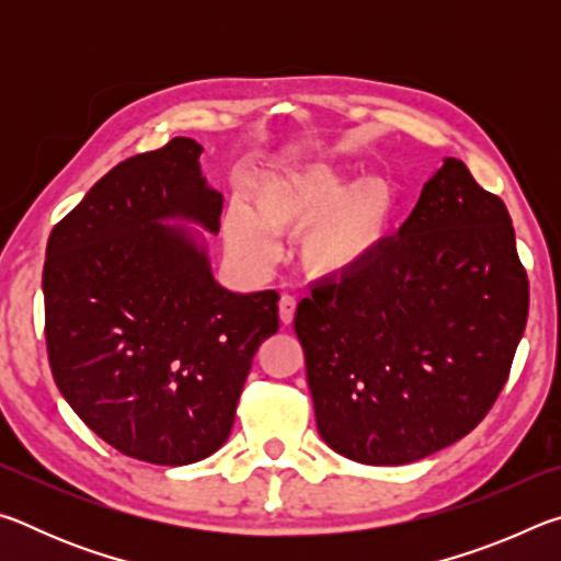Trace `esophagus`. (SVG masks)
I'll return each instance as SVG.
<instances>
[{
    "label": "esophagus",
    "mask_w": 561,
    "mask_h": 561,
    "mask_svg": "<svg viewBox=\"0 0 561 561\" xmlns=\"http://www.w3.org/2000/svg\"><path fill=\"white\" fill-rule=\"evenodd\" d=\"M294 311H297V299L289 297V294H284V297L279 299V319H282V324H291Z\"/></svg>",
    "instance_id": "obj_1"
}]
</instances>
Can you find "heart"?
I'll return each instance as SVG.
<instances>
[{
	"label": "heart",
	"mask_w": 561,
	"mask_h": 561,
	"mask_svg": "<svg viewBox=\"0 0 561 561\" xmlns=\"http://www.w3.org/2000/svg\"><path fill=\"white\" fill-rule=\"evenodd\" d=\"M252 211L225 215V242L234 257L264 264L277 252L274 234L301 232V264L314 277H348L381 250L396 215L388 180L348 173L327 160H311L264 175L252 193Z\"/></svg>",
	"instance_id": "b5f03b06"
}]
</instances>
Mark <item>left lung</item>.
I'll return each mask as SVG.
<instances>
[{"mask_svg":"<svg viewBox=\"0 0 561 561\" xmlns=\"http://www.w3.org/2000/svg\"><path fill=\"white\" fill-rule=\"evenodd\" d=\"M527 309L505 203L445 158L398 237L299 301L319 435L364 465L415 462L465 438L507 381Z\"/></svg>","mask_w":561,"mask_h":561,"instance_id":"1","label":"left lung"}]
</instances>
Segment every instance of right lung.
Masks as SVG:
<instances>
[{"instance_id":"add662e5","label":"right lung","mask_w":561,"mask_h":561,"mask_svg":"<svg viewBox=\"0 0 561 561\" xmlns=\"http://www.w3.org/2000/svg\"><path fill=\"white\" fill-rule=\"evenodd\" d=\"M203 146L173 138L123 160L54 227L44 262L54 381L128 458L190 465L230 438L252 358L279 329V294L215 279L193 222L217 234L222 193Z\"/></svg>"}]
</instances>
